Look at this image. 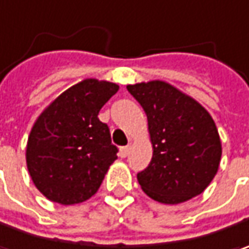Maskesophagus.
<instances>
[{"label": "esophagus", "mask_w": 249, "mask_h": 249, "mask_svg": "<svg viewBox=\"0 0 249 249\" xmlns=\"http://www.w3.org/2000/svg\"><path fill=\"white\" fill-rule=\"evenodd\" d=\"M129 149H131V145L123 146V147L120 149V156H121V157H126V156H128V153H129Z\"/></svg>", "instance_id": "34e87169"}]
</instances>
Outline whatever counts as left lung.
<instances>
[{
    "label": "left lung",
    "instance_id": "8db88e82",
    "mask_svg": "<svg viewBox=\"0 0 249 249\" xmlns=\"http://www.w3.org/2000/svg\"><path fill=\"white\" fill-rule=\"evenodd\" d=\"M126 89L145 110L153 146L149 166L138 173L141 188L167 205L202 194L222 159V142L211 114L167 82H142Z\"/></svg>",
    "mask_w": 249,
    "mask_h": 249
}]
</instances>
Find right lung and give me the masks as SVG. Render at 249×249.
<instances>
[{"label": "right lung", "instance_id": "add662e5", "mask_svg": "<svg viewBox=\"0 0 249 249\" xmlns=\"http://www.w3.org/2000/svg\"><path fill=\"white\" fill-rule=\"evenodd\" d=\"M118 85L85 79L38 115L26 146V164L36 188L51 202L81 203L93 196L117 159L107 124L99 111Z\"/></svg>", "mask_w": 249, "mask_h": 249}]
</instances>
